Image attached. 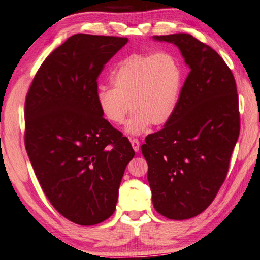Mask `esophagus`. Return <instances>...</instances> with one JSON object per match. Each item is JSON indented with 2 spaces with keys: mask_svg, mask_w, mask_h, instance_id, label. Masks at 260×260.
<instances>
[{
  "mask_svg": "<svg viewBox=\"0 0 260 260\" xmlns=\"http://www.w3.org/2000/svg\"><path fill=\"white\" fill-rule=\"evenodd\" d=\"M131 144H132V148L134 149L135 152H139V151H140V141L138 139H131Z\"/></svg>",
  "mask_w": 260,
  "mask_h": 260,
  "instance_id": "34e87169",
  "label": "esophagus"
}]
</instances>
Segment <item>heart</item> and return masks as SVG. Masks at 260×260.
<instances>
[{"mask_svg":"<svg viewBox=\"0 0 260 260\" xmlns=\"http://www.w3.org/2000/svg\"><path fill=\"white\" fill-rule=\"evenodd\" d=\"M112 88L99 87L95 100L102 117L111 125H121L129 109L134 111L125 125V133L139 136L151 125L171 121L178 107L183 86V70L175 56L131 54L111 74Z\"/></svg>","mask_w":260,"mask_h":260,"instance_id":"b5f03b06","label":"heart"}]
</instances>
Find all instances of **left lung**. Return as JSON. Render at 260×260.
<instances>
[{
    "mask_svg": "<svg viewBox=\"0 0 260 260\" xmlns=\"http://www.w3.org/2000/svg\"><path fill=\"white\" fill-rule=\"evenodd\" d=\"M153 40L176 45L190 68L175 115L141 146L154 209L183 220L208 208L225 181L240 133L237 84L220 55L193 36Z\"/></svg>",
    "mask_w": 260,
    "mask_h": 260,
    "instance_id": "1",
    "label": "left lung"
}]
</instances>
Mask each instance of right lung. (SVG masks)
Here are the masks:
<instances>
[{"mask_svg": "<svg viewBox=\"0 0 260 260\" xmlns=\"http://www.w3.org/2000/svg\"><path fill=\"white\" fill-rule=\"evenodd\" d=\"M128 39L76 34L36 73L25 103V145L45 196L73 223L114 214L129 141L102 117L95 94L105 64Z\"/></svg>", "mask_w": 260, "mask_h": 260, "instance_id": "obj_1", "label": "right lung"}]
</instances>
